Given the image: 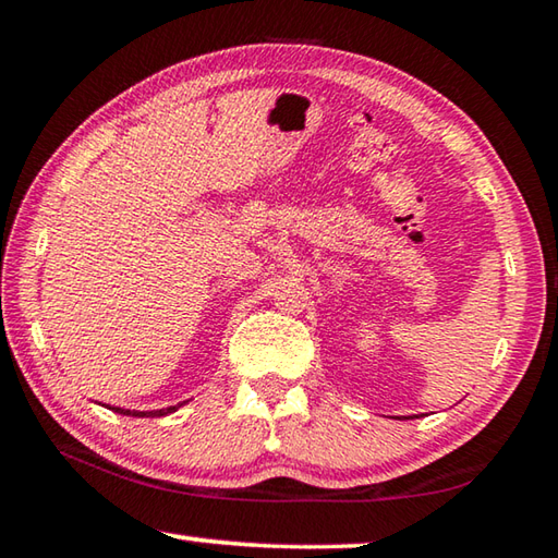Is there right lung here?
<instances>
[{"mask_svg": "<svg viewBox=\"0 0 558 558\" xmlns=\"http://www.w3.org/2000/svg\"><path fill=\"white\" fill-rule=\"evenodd\" d=\"M184 403H189V401H182L177 405H167V409H157V411H130V409H120V405H108V409H112L116 413H122V415H132V418H159V415H167V413H174L177 409H182Z\"/></svg>", "mask_w": 558, "mask_h": 558, "instance_id": "add662e5", "label": "right lung"}]
</instances>
